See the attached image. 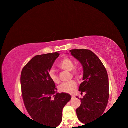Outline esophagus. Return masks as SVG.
Instances as JSON below:
<instances>
[{
  "label": "esophagus",
  "mask_w": 128,
  "mask_h": 128,
  "mask_svg": "<svg viewBox=\"0 0 128 128\" xmlns=\"http://www.w3.org/2000/svg\"><path fill=\"white\" fill-rule=\"evenodd\" d=\"M74 98H75L74 95H72V99H74Z\"/></svg>",
  "instance_id": "1"
}]
</instances>
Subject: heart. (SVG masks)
Listing matches in <instances>:
<instances>
[{
	"label": "heart",
	"mask_w": 128,
	"mask_h": 128,
	"mask_svg": "<svg viewBox=\"0 0 128 128\" xmlns=\"http://www.w3.org/2000/svg\"><path fill=\"white\" fill-rule=\"evenodd\" d=\"M59 66L62 69L64 70L70 71L73 70V69L74 68V62L72 60L69 58H66L62 59L59 63ZM80 71L77 69H76L73 71V74L76 75L79 74ZM49 77L50 79L54 83L59 84V77L57 75L55 74V73L53 70H50L48 73ZM77 87V84L75 81H70L66 83L62 84L60 85L59 87V90L60 92H62L69 93V94H72L76 90V88Z\"/></svg>",
	"instance_id": "1"
}]
</instances>
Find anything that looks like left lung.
Instances as JSON below:
<instances>
[{"mask_svg":"<svg viewBox=\"0 0 128 128\" xmlns=\"http://www.w3.org/2000/svg\"><path fill=\"white\" fill-rule=\"evenodd\" d=\"M70 51L83 68L84 81L78 90L86 94L80 99L81 103L76 113L79 120L87 124L102 115L107 107L109 98L108 74L100 60L92 51L85 49Z\"/></svg>","mask_w":128,"mask_h":128,"instance_id":"obj_1","label":"left lung"}]
</instances>
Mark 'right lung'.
I'll list each match as a JSON object with an SVG mask.
<instances>
[{"instance_id": "obj_1", "label": "right lung", "mask_w": 128, "mask_h": 128, "mask_svg": "<svg viewBox=\"0 0 128 128\" xmlns=\"http://www.w3.org/2000/svg\"><path fill=\"white\" fill-rule=\"evenodd\" d=\"M59 52L34 56L24 67L21 74L26 109L33 120L47 128H58L62 121V109L71 99L68 93H57L55 84L48 75Z\"/></svg>"}]
</instances>
